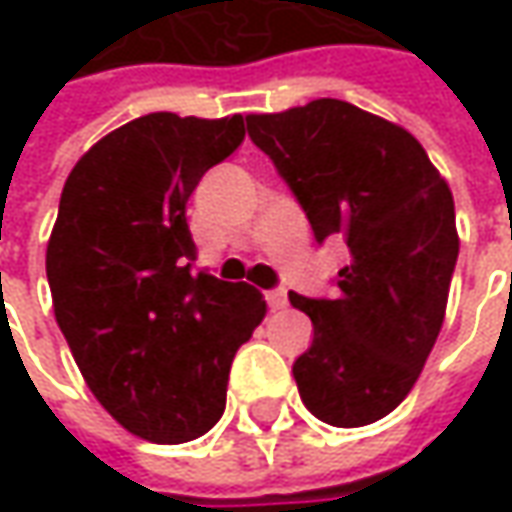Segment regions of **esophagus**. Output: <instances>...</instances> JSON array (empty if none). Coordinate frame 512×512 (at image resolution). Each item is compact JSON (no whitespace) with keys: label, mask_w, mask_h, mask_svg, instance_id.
<instances>
[{"label":"esophagus","mask_w":512,"mask_h":512,"mask_svg":"<svg viewBox=\"0 0 512 512\" xmlns=\"http://www.w3.org/2000/svg\"><path fill=\"white\" fill-rule=\"evenodd\" d=\"M267 305L270 310H282L287 305V293L282 287H276V290H267Z\"/></svg>","instance_id":"esophagus-1"}]
</instances>
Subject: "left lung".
Masks as SVG:
<instances>
[{"label": "left lung", "instance_id": "8db88e82", "mask_svg": "<svg viewBox=\"0 0 512 512\" xmlns=\"http://www.w3.org/2000/svg\"><path fill=\"white\" fill-rule=\"evenodd\" d=\"M250 139L285 176L319 242L347 245L336 299L290 305L313 322L293 362L305 407L333 427L396 410L439 339L459 256L453 193L419 139L342 99L250 113Z\"/></svg>", "mask_w": 512, "mask_h": 512}]
</instances>
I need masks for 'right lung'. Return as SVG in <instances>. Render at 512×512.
Wrapping results in <instances>:
<instances>
[{"label": "right lung", "mask_w": 512, "mask_h": 512, "mask_svg": "<svg viewBox=\"0 0 512 512\" xmlns=\"http://www.w3.org/2000/svg\"><path fill=\"white\" fill-rule=\"evenodd\" d=\"M242 139V113H148L102 136L62 187L45 253L56 325L90 393L148 442L222 419L233 356L267 313L247 282L190 273L187 199Z\"/></svg>", "instance_id": "1"}]
</instances>
